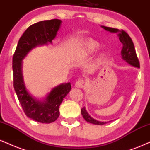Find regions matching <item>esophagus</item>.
I'll return each instance as SVG.
<instances>
[{
	"mask_svg": "<svg viewBox=\"0 0 150 150\" xmlns=\"http://www.w3.org/2000/svg\"><path fill=\"white\" fill-rule=\"evenodd\" d=\"M84 83H85V82H84L83 80H82V79H79V80L75 82V87H77V88H80V89L82 88L84 86Z\"/></svg>",
	"mask_w": 150,
	"mask_h": 150,
	"instance_id": "34e87169",
	"label": "esophagus"
}]
</instances>
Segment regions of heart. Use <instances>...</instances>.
<instances>
[{"label":"heart","mask_w":150,"mask_h":150,"mask_svg":"<svg viewBox=\"0 0 150 150\" xmlns=\"http://www.w3.org/2000/svg\"><path fill=\"white\" fill-rule=\"evenodd\" d=\"M99 46L97 43L94 42H88L85 44V53L86 54H92L99 49Z\"/></svg>","instance_id":"heart-1"}]
</instances>
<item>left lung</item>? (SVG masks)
Segmentation results:
<instances>
[{
  "label": "left lung",
  "instance_id": "1",
  "mask_svg": "<svg viewBox=\"0 0 150 150\" xmlns=\"http://www.w3.org/2000/svg\"><path fill=\"white\" fill-rule=\"evenodd\" d=\"M101 27L106 31L111 32V33H117L120 42L122 43V45H123L121 52H120L122 59L126 63H128L129 65H132V66L138 68H140V63H139L138 58H137V55H136L134 44L130 36L123 30H119L118 29L111 28V27H105V26H101ZM81 113H82V117L85 118L86 121L92 123V124L104 125L106 123V122L99 121V120L92 118L89 116V113H87L85 107H83L81 109Z\"/></svg>",
  "mask_w": 150,
  "mask_h": 150
}]
</instances>
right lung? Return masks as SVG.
I'll use <instances>...</instances> for the list:
<instances>
[{
  "label": "right lung",
  "mask_w": 150,
  "mask_h": 150,
  "mask_svg": "<svg viewBox=\"0 0 150 150\" xmlns=\"http://www.w3.org/2000/svg\"><path fill=\"white\" fill-rule=\"evenodd\" d=\"M62 21L58 19L44 20L30 26L24 32L13 58V86L26 116L35 121L50 123L60 115L59 106L71 89L70 82L53 87L42 100L34 97L27 91L22 74V61L32 49L52 44Z\"/></svg>",
  "instance_id": "right-lung-1"
}]
</instances>
